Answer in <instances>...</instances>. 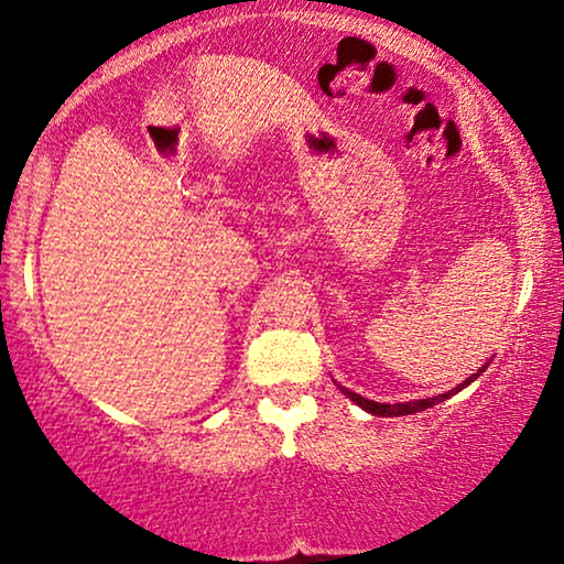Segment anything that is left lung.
I'll return each instance as SVG.
<instances>
[{"instance_id":"left-lung-1","label":"left lung","mask_w":564,"mask_h":564,"mask_svg":"<svg viewBox=\"0 0 564 564\" xmlns=\"http://www.w3.org/2000/svg\"><path fill=\"white\" fill-rule=\"evenodd\" d=\"M488 365L490 361H485V365L477 369L475 375H469L465 382L462 384H457V388H452L449 392H442V395H434V398H423V400H408V403H377V400H367V398H361V395H357V392H351L349 388H341V384H338V390L344 392L346 398L349 400H354V403H357L361 411H367V413H372V415H388V419H392V415H411V413H421V411H426V408H434L436 403H444V400H449L452 395H457L459 390H465L469 382H475L477 377H480L485 369H488Z\"/></svg>"}]
</instances>
